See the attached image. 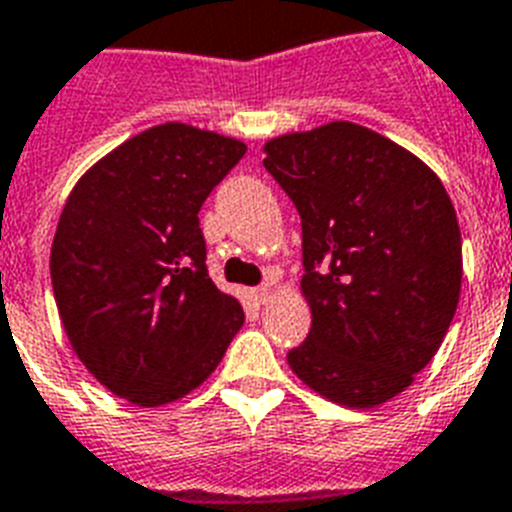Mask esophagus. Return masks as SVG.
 Here are the masks:
<instances>
[{
	"instance_id": "obj_1",
	"label": "esophagus",
	"mask_w": 512,
	"mask_h": 512,
	"mask_svg": "<svg viewBox=\"0 0 512 512\" xmlns=\"http://www.w3.org/2000/svg\"><path fill=\"white\" fill-rule=\"evenodd\" d=\"M252 297H255L260 305L270 302V286L263 284V286H257V289H252Z\"/></svg>"
}]
</instances>
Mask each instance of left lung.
Wrapping results in <instances>:
<instances>
[{
  "instance_id": "obj_1",
  "label": "left lung",
  "mask_w": 512,
  "mask_h": 512,
  "mask_svg": "<svg viewBox=\"0 0 512 512\" xmlns=\"http://www.w3.org/2000/svg\"><path fill=\"white\" fill-rule=\"evenodd\" d=\"M302 220L313 326L286 360L347 407L392 400L429 365L458 310L460 228L442 181L400 144L336 120L265 144Z\"/></svg>"
}]
</instances>
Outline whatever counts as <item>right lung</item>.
Wrapping results in <instances>:
<instances>
[{
    "label": "right lung",
    "instance_id": "obj_1",
    "mask_svg": "<svg viewBox=\"0 0 512 512\" xmlns=\"http://www.w3.org/2000/svg\"><path fill=\"white\" fill-rule=\"evenodd\" d=\"M247 147L186 123L128 139L83 173L52 242V289L70 347L141 407L197 389L244 310L207 276L199 207Z\"/></svg>",
    "mask_w": 512,
    "mask_h": 512
}]
</instances>
